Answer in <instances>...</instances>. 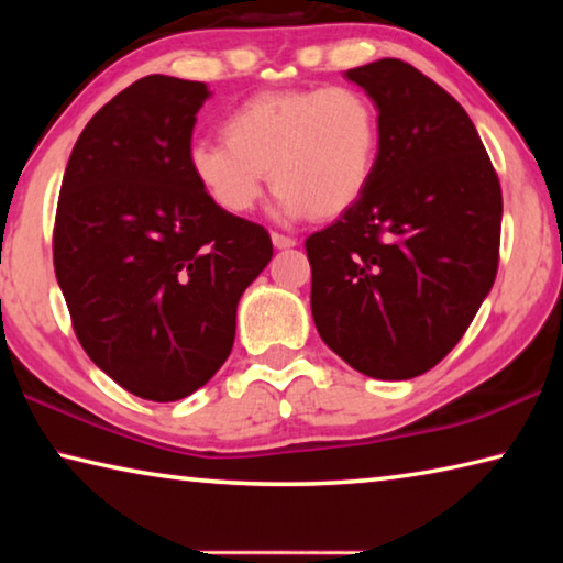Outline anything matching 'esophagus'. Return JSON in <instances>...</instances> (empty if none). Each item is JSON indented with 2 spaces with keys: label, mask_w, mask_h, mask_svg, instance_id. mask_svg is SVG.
<instances>
[{
  "label": "esophagus",
  "mask_w": 563,
  "mask_h": 563,
  "mask_svg": "<svg viewBox=\"0 0 563 563\" xmlns=\"http://www.w3.org/2000/svg\"><path fill=\"white\" fill-rule=\"evenodd\" d=\"M271 241H273L275 247H278V251H288V247L298 245V241H295V238H288V235H283V233H273Z\"/></svg>",
  "instance_id": "1"
}]
</instances>
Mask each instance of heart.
<instances>
[{"mask_svg":"<svg viewBox=\"0 0 563 563\" xmlns=\"http://www.w3.org/2000/svg\"><path fill=\"white\" fill-rule=\"evenodd\" d=\"M223 139H198L188 148L190 176L218 208L253 211L271 176L275 213L325 221L365 196L377 166L379 119L357 89H275L238 103L223 119Z\"/></svg>","mask_w":563,"mask_h":563,"instance_id":"1","label":"heart"}]
</instances>
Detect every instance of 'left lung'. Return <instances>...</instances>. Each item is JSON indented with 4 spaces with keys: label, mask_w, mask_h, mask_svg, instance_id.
Wrapping results in <instances>:
<instances>
[{
    "label": "left lung",
    "mask_w": 563,
    "mask_h": 563,
    "mask_svg": "<svg viewBox=\"0 0 563 563\" xmlns=\"http://www.w3.org/2000/svg\"><path fill=\"white\" fill-rule=\"evenodd\" d=\"M345 79L375 103L379 154L365 196L305 241L312 320L357 373L412 379L497 278L499 178L466 111L415 66L379 59Z\"/></svg>",
    "instance_id": "1"
}]
</instances>
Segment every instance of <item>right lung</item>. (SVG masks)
Segmentation results:
<instances>
[{
    "label": "right lung",
    "instance_id": "1",
    "mask_svg": "<svg viewBox=\"0 0 563 563\" xmlns=\"http://www.w3.org/2000/svg\"><path fill=\"white\" fill-rule=\"evenodd\" d=\"M203 81L151 74L101 107L64 170L54 271L93 365L176 402L233 350L235 310L273 258L263 225L225 213L188 170Z\"/></svg>",
    "mask_w": 563,
    "mask_h": 563
}]
</instances>
